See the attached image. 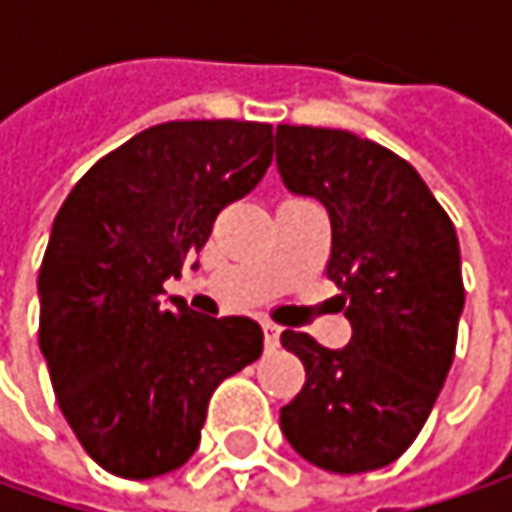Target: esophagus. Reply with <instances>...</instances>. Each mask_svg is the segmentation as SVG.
Wrapping results in <instances>:
<instances>
[{
	"label": "esophagus",
	"instance_id": "34e87169",
	"mask_svg": "<svg viewBox=\"0 0 512 512\" xmlns=\"http://www.w3.org/2000/svg\"><path fill=\"white\" fill-rule=\"evenodd\" d=\"M262 333H265V347H267V350H273V347L279 344V336H282V330L273 325V322H262Z\"/></svg>",
	"mask_w": 512,
	"mask_h": 512
}]
</instances>
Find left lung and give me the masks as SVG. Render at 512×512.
<instances>
[{"label": "left lung", "mask_w": 512, "mask_h": 512, "mask_svg": "<svg viewBox=\"0 0 512 512\" xmlns=\"http://www.w3.org/2000/svg\"><path fill=\"white\" fill-rule=\"evenodd\" d=\"M276 168L290 193L325 205L327 276L353 327L339 350L282 333L307 373L282 407V433L322 470H379L419 436L453 364L464 310L456 227L413 165L347 130L279 125Z\"/></svg>", "instance_id": "obj_1"}]
</instances>
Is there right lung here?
<instances>
[{"label":"right lung","mask_w":512,"mask_h":512,"mask_svg":"<svg viewBox=\"0 0 512 512\" xmlns=\"http://www.w3.org/2000/svg\"><path fill=\"white\" fill-rule=\"evenodd\" d=\"M262 122L196 119L136 133L59 207L39 270V347L56 402L99 467L156 479L196 453L213 390L262 356L247 316H199L170 276L273 159Z\"/></svg>","instance_id":"1"}]
</instances>
